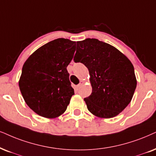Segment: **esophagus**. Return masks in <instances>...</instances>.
Segmentation results:
<instances>
[{
    "instance_id": "esophagus-1",
    "label": "esophagus",
    "mask_w": 156,
    "mask_h": 156,
    "mask_svg": "<svg viewBox=\"0 0 156 156\" xmlns=\"http://www.w3.org/2000/svg\"><path fill=\"white\" fill-rule=\"evenodd\" d=\"M83 83H84V82H83V80H80V83L78 85V88H79V87H80V86H82V85H83Z\"/></svg>"
}]
</instances>
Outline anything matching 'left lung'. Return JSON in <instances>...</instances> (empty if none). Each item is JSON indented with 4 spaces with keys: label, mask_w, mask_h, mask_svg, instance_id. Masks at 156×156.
<instances>
[{
    "label": "left lung",
    "mask_w": 156,
    "mask_h": 156,
    "mask_svg": "<svg viewBox=\"0 0 156 156\" xmlns=\"http://www.w3.org/2000/svg\"><path fill=\"white\" fill-rule=\"evenodd\" d=\"M74 61L89 71L92 93L84 101L90 113L112 118L130 103L137 86L135 70L117 48L97 39H86L77 42Z\"/></svg>",
    "instance_id": "1"
}]
</instances>
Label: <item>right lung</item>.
<instances>
[{"label": "right lung", "mask_w": 156, "mask_h": 156, "mask_svg": "<svg viewBox=\"0 0 156 156\" xmlns=\"http://www.w3.org/2000/svg\"><path fill=\"white\" fill-rule=\"evenodd\" d=\"M76 44L68 39H55L39 47L23 64L19 88L29 107L41 117L60 116L74 95L67 67Z\"/></svg>", "instance_id": "add662e5"}]
</instances>
